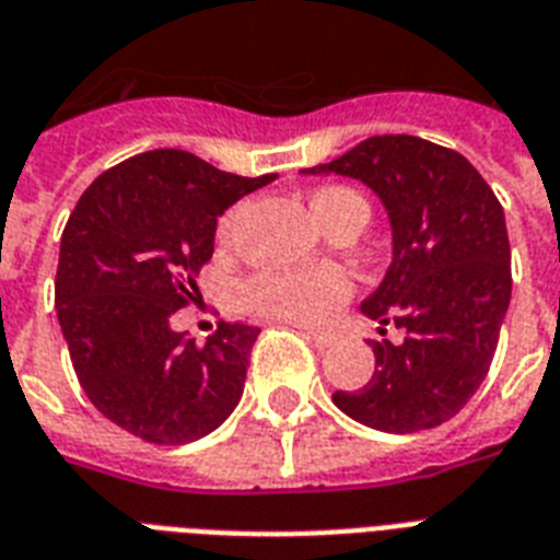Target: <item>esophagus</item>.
I'll return each mask as SVG.
<instances>
[{"label": "esophagus", "mask_w": 560, "mask_h": 560, "mask_svg": "<svg viewBox=\"0 0 560 560\" xmlns=\"http://www.w3.org/2000/svg\"><path fill=\"white\" fill-rule=\"evenodd\" d=\"M299 331L305 334L307 340L314 342L316 349H328V346H331V342H334V337H331V334H323V331H311V328H299Z\"/></svg>", "instance_id": "1"}]
</instances>
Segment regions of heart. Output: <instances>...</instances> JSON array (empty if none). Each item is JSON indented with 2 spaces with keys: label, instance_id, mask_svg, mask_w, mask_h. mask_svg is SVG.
<instances>
[{
  "label": "heart",
  "instance_id": "1",
  "mask_svg": "<svg viewBox=\"0 0 560 560\" xmlns=\"http://www.w3.org/2000/svg\"><path fill=\"white\" fill-rule=\"evenodd\" d=\"M311 209L316 220L328 226L346 209H366L360 194L342 186L314 191ZM241 220V206L229 209L218 223V237L229 241ZM351 296V279L334 267H307V270H261L241 284V299L253 314L281 319L293 325L331 323Z\"/></svg>",
  "mask_w": 560,
  "mask_h": 560
}]
</instances>
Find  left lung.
Instances as JSON below:
<instances>
[{
  "label": "left lung",
  "instance_id": "8db88e82",
  "mask_svg": "<svg viewBox=\"0 0 560 560\" xmlns=\"http://www.w3.org/2000/svg\"><path fill=\"white\" fill-rule=\"evenodd\" d=\"M305 171L366 183L392 223L386 279L360 307L400 340H372L369 383L334 404L383 433L444 424L486 381L512 299L503 206L462 153L418 136H372Z\"/></svg>",
  "mask_w": 560,
  "mask_h": 560
}]
</instances>
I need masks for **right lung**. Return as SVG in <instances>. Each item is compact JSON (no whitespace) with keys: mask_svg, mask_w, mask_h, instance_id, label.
I'll return each mask as SVG.
<instances>
[{"mask_svg":"<svg viewBox=\"0 0 560 560\" xmlns=\"http://www.w3.org/2000/svg\"><path fill=\"white\" fill-rule=\"evenodd\" d=\"M272 179L162 148L104 171L66 220L55 305L69 358L95 409L136 439L194 442L237 407L261 328L220 323L197 346L171 316L200 296L220 214Z\"/></svg>","mask_w":560,"mask_h":560,"instance_id":"add662e5","label":"right lung"}]
</instances>
